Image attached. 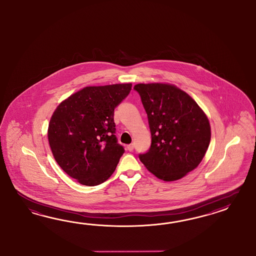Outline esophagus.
<instances>
[{"instance_id":"obj_1","label":"esophagus","mask_w":256,"mask_h":256,"mask_svg":"<svg viewBox=\"0 0 256 256\" xmlns=\"http://www.w3.org/2000/svg\"><path fill=\"white\" fill-rule=\"evenodd\" d=\"M128 150L130 152H132V151L134 150V144H128Z\"/></svg>"}]
</instances>
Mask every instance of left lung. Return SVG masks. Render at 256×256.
<instances>
[{
    "mask_svg": "<svg viewBox=\"0 0 256 256\" xmlns=\"http://www.w3.org/2000/svg\"><path fill=\"white\" fill-rule=\"evenodd\" d=\"M152 144L138 158L160 180H179L200 164L210 142L206 114L193 98L172 84H137Z\"/></svg>",
    "mask_w": 256,
    "mask_h": 256,
    "instance_id": "8db88e82",
    "label": "left lung"
}]
</instances>
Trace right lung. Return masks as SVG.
Segmentation results:
<instances>
[{
    "label": "right lung",
    "instance_id": "right-lung-1",
    "mask_svg": "<svg viewBox=\"0 0 256 256\" xmlns=\"http://www.w3.org/2000/svg\"><path fill=\"white\" fill-rule=\"evenodd\" d=\"M132 84L86 86L62 102L49 121V146L70 177L95 186L116 170L124 148L118 144L114 110Z\"/></svg>",
    "mask_w": 256,
    "mask_h": 256
}]
</instances>
